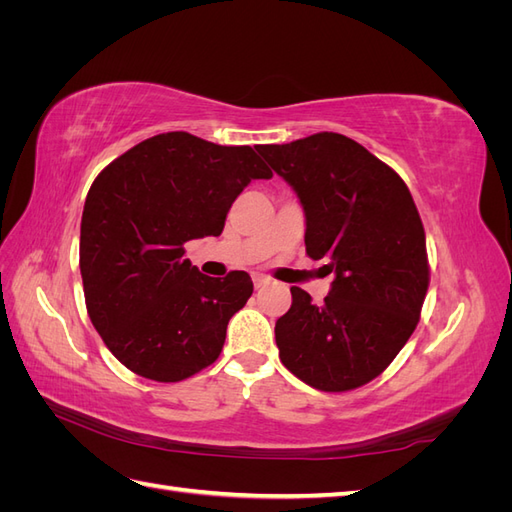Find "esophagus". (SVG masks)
I'll return each instance as SVG.
<instances>
[{"label":"esophagus","mask_w":512,"mask_h":512,"mask_svg":"<svg viewBox=\"0 0 512 512\" xmlns=\"http://www.w3.org/2000/svg\"><path fill=\"white\" fill-rule=\"evenodd\" d=\"M252 280H254V288H262L269 284V277H265V275H254Z\"/></svg>","instance_id":"esophagus-1"}]
</instances>
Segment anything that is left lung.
Returning <instances> with one entry per match:
<instances>
[{"instance_id": "obj_1", "label": "left lung", "mask_w": 512, "mask_h": 512, "mask_svg": "<svg viewBox=\"0 0 512 512\" xmlns=\"http://www.w3.org/2000/svg\"><path fill=\"white\" fill-rule=\"evenodd\" d=\"M258 153L305 213V252L335 273L324 303L292 286L275 322L288 371L318 391L359 389L380 376L414 333L429 286L425 230L391 166L352 138L318 132Z\"/></svg>"}]
</instances>
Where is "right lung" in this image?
I'll return each mask as SVG.
<instances>
[{"label":"right lung","mask_w":512,"mask_h":512,"mask_svg":"<svg viewBox=\"0 0 512 512\" xmlns=\"http://www.w3.org/2000/svg\"><path fill=\"white\" fill-rule=\"evenodd\" d=\"M273 173L252 147L188 132L151 136L91 183L81 220L87 314L134 374L179 382L218 359L228 320L252 297L245 271L200 273L185 243L218 237L252 179Z\"/></svg>","instance_id":"1"}]
</instances>
